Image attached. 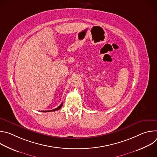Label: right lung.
I'll use <instances>...</instances> for the list:
<instances>
[{"label": "right lung", "mask_w": 157, "mask_h": 157, "mask_svg": "<svg viewBox=\"0 0 157 157\" xmlns=\"http://www.w3.org/2000/svg\"><path fill=\"white\" fill-rule=\"evenodd\" d=\"M62 105H63V102L60 104V105H59L58 107H56V109H53V110H45V111H42V112H52V111H56V110H59V109H60L61 108V107H62Z\"/></svg>", "instance_id": "right-lung-1"}]
</instances>
